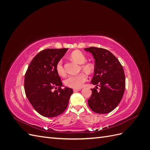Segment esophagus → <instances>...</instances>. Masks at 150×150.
<instances>
[{
  "instance_id": "34e87169",
  "label": "esophagus",
  "mask_w": 150,
  "mask_h": 150,
  "mask_svg": "<svg viewBox=\"0 0 150 150\" xmlns=\"http://www.w3.org/2000/svg\"><path fill=\"white\" fill-rule=\"evenodd\" d=\"M81 89H74L73 91L75 93V92H78V91H81Z\"/></svg>"
}]
</instances>
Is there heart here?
<instances>
[{
  "instance_id": "b5f03b06",
  "label": "heart",
  "mask_w": 150,
  "mask_h": 150,
  "mask_svg": "<svg viewBox=\"0 0 150 150\" xmlns=\"http://www.w3.org/2000/svg\"><path fill=\"white\" fill-rule=\"evenodd\" d=\"M71 59L81 64V69L86 73H92L94 69V66L92 63H85L86 61V57L84 54L79 51H75L71 54ZM56 71L59 76L65 75V69L63 66V63L61 60L58 61L56 64ZM88 79V77L84 73H80L75 76H69L64 80V84L71 88L79 89L83 86L84 83Z\"/></svg>"
}]
</instances>
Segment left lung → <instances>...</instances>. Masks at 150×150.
<instances>
[{
  "label": "left lung",
  "instance_id": "obj_1",
  "mask_svg": "<svg viewBox=\"0 0 150 150\" xmlns=\"http://www.w3.org/2000/svg\"><path fill=\"white\" fill-rule=\"evenodd\" d=\"M86 51L92 54L95 60L94 74L91 83L100 88L98 92L91 89V96L88 100L93 111L98 114L111 112L118 105L125 89V76L118 59L108 50L91 47Z\"/></svg>",
  "mask_w": 150,
  "mask_h": 150
}]
</instances>
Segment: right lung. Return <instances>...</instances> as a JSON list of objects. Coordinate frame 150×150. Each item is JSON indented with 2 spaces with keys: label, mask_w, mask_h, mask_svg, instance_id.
Masks as SVG:
<instances>
[{
  "label": "right lung",
  "mask_w": 150,
  "mask_h": 150,
  "mask_svg": "<svg viewBox=\"0 0 150 150\" xmlns=\"http://www.w3.org/2000/svg\"><path fill=\"white\" fill-rule=\"evenodd\" d=\"M67 48L46 49L30 62L25 74L24 89L31 105L40 115L56 117L65 111L73 91L62 85L56 64Z\"/></svg>",
  "instance_id": "add662e5"
}]
</instances>
